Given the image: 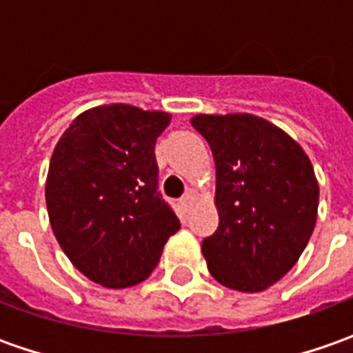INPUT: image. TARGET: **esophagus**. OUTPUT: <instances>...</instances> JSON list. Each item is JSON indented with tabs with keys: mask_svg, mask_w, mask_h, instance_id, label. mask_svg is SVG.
Masks as SVG:
<instances>
[{
	"mask_svg": "<svg viewBox=\"0 0 353 353\" xmlns=\"http://www.w3.org/2000/svg\"><path fill=\"white\" fill-rule=\"evenodd\" d=\"M192 204H194V192L190 190V192H186V194L181 198V206H183L184 210H190Z\"/></svg>",
	"mask_w": 353,
	"mask_h": 353,
	"instance_id": "obj_1",
	"label": "esophagus"
}]
</instances>
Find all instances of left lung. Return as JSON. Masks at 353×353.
I'll use <instances>...</instances> for the list:
<instances>
[{"label": "left lung", "instance_id": "obj_1", "mask_svg": "<svg viewBox=\"0 0 353 353\" xmlns=\"http://www.w3.org/2000/svg\"><path fill=\"white\" fill-rule=\"evenodd\" d=\"M192 128L216 163L218 230L202 241L212 277L259 292L305 251L319 212V183L303 147L263 117L200 114Z\"/></svg>", "mask_w": 353, "mask_h": 353}]
</instances>
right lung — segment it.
Masks as SVG:
<instances>
[{"label": "right lung", "mask_w": 353, "mask_h": 353, "mask_svg": "<svg viewBox=\"0 0 353 353\" xmlns=\"http://www.w3.org/2000/svg\"><path fill=\"white\" fill-rule=\"evenodd\" d=\"M167 112L128 103L86 110L48 165V220L62 251L90 281L125 289L153 273L181 222L157 190V137Z\"/></svg>", "instance_id": "1"}]
</instances>
